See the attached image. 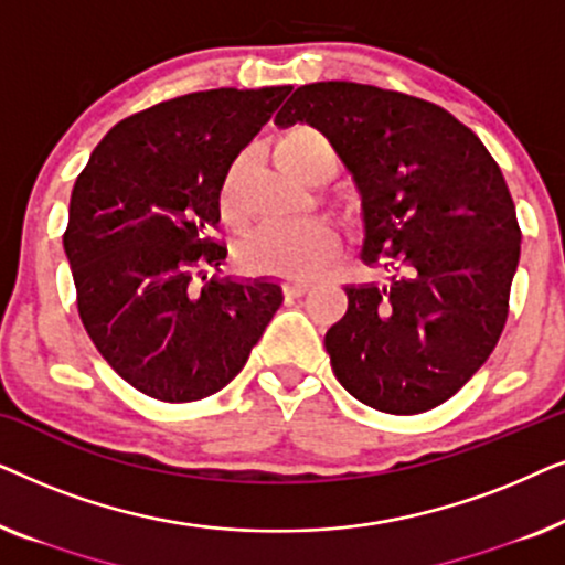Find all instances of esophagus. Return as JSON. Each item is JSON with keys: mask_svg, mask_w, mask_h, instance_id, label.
<instances>
[{"mask_svg": "<svg viewBox=\"0 0 565 565\" xmlns=\"http://www.w3.org/2000/svg\"><path fill=\"white\" fill-rule=\"evenodd\" d=\"M308 290H311V282H306V280H288V282H285V292H288V296H292V298L306 296Z\"/></svg>", "mask_w": 565, "mask_h": 565, "instance_id": "esophagus-1", "label": "esophagus"}]
</instances>
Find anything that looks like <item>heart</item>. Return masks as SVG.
Wrapping results in <instances>:
<instances>
[{
	"label": "heart",
	"instance_id": "obj_1",
	"mask_svg": "<svg viewBox=\"0 0 565 565\" xmlns=\"http://www.w3.org/2000/svg\"><path fill=\"white\" fill-rule=\"evenodd\" d=\"M277 157L292 172L303 174L316 161H334V146L308 122L290 126L277 141ZM221 207L226 218H242V161H234L223 177ZM337 231L323 221H273L246 238L244 259L254 269L311 277L327 267L337 252Z\"/></svg>",
	"mask_w": 565,
	"mask_h": 565
}]
</instances>
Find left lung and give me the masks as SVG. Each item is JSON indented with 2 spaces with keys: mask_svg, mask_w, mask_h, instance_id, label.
Returning <instances> with one entry per match:
<instances>
[{
  "mask_svg": "<svg viewBox=\"0 0 565 565\" xmlns=\"http://www.w3.org/2000/svg\"><path fill=\"white\" fill-rule=\"evenodd\" d=\"M275 122L329 138L362 198V262L393 273L344 288L323 339L337 381L385 414L445 404L509 316L522 231L499 164L445 107L370 84H306Z\"/></svg>",
  "mask_w": 565,
  "mask_h": 565,
  "instance_id": "obj_1",
  "label": "left lung"
}]
</instances>
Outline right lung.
<instances>
[{
    "instance_id": "obj_1",
    "label": "right lung",
    "mask_w": 565,
    "mask_h": 565,
    "mask_svg": "<svg viewBox=\"0 0 565 565\" xmlns=\"http://www.w3.org/2000/svg\"><path fill=\"white\" fill-rule=\"evenodd\" d=\"M288 92L164 99L110 128L76 177L64 249L79 319L107 365L146 396L188 404L218 393L282 303L273 280H207L205 269L228 254L211 236L223 177Z\"/></svg>"
}]
</instances>
